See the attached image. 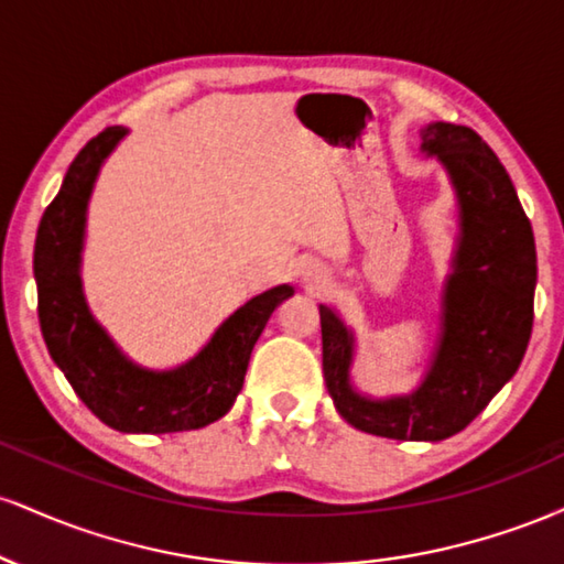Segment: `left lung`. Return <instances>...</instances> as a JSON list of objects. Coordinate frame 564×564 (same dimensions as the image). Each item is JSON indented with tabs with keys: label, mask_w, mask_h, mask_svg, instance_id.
Here are the masks:
<instances>
[{
	"label": "left lung",
	"mask_w": 564,
	"mask_h": 564,
	"mask_svg": "<svg viewBox=\"0 0 564 564\" xmlns=\"http://www.w3.org/2000/svg\"><path fill=\"white\" fill-rule=\"evenodd\" d=\"M422 148L448 170L462 209L443 334L430 371L408 398L368 400L349 387L352 334L321 304L323 379L347 424L390 440L462 432L522 364L533 332L535 241L507 170L475 129L437 121Z\"/></svg>",
	"instance_id": "8db88e82"
}]
</instances>
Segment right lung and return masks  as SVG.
<instances>
[{
	"label": "right lung",
	"instance_id": "obj_1",
	"mask_svg": "<svg viewBox=\"0 0 564 564\" xmlns=\"http://www.w3.org/2000/svg\"><path fill=\"white\" fill-rule=\"evenodd\" d=\"M124 134V127H106L89 140L44 209L34 243L39 326L57 368L102 424L138 435L200 430L236 403L264 323L294 289L275 286L246 302L196 358L174 371L156 373L129 364L89 315L79 281L89 193L100 164Z\"/></svg>",
	"mask_w": 564,
	"mask_h": 564
}]
</instances>
